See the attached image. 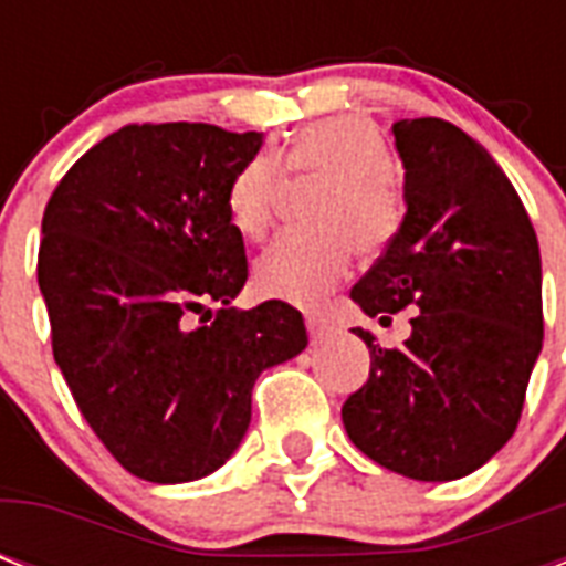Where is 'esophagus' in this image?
<instances>
[{
	"mask_svg": "<svg viewBox=\"0 0 566 566\" xmlns=\"http://www.w3.org/2000/svg\"><path fill=\"white\" fill-rule=\"evenodd\" d=\"M305 326H308L311 340H319V337H326L335 328V319L328 317L326 311H308L305 314Z\"/></svg>",
	"mask_w": 566,
	"mask_h": 566,
	"instance_id": "obj_1",
	"label": "esophagus"
}]
</instances>
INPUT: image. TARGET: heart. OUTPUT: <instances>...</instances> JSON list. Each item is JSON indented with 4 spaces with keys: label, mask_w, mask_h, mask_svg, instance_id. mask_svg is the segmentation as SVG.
I'll use <instances>...</instances> for the list:
<instances>
[{
    "label": "heart",
    "mask_w": 566,
    "mask_h": 566,
    "mask_svg": "<svg viewBox=\"0 0 566 566\" xmlns=\"http://www.w3.org/2000/svg\"><path fill=\"white\" fill-rule=\"evenodd\" d=\"M394 158L376 123L358 114L311 123L279 158H249L226 190V213L243 238L261 240L275 222L284 172L291 179L323 176L314 202V229L284 231L255 264L258 291L296 305H317L344 282L358 247L376 252L402 220Z\"/></svg>",
    "instance_id": "1"
}]
</instances>
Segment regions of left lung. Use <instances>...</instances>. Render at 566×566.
Masks as SVG:
<instances>
[{
	"instance_id": "left-lung-1",
	"label": "left lung",
	"mask_w": 566,
	"mask_h": 566,
	"mask_svg": "<svg viewBox=\"0 0 566 566\" xmlns=\"http://www.w3.org/2000/svg\"><path fill=\"white\" fill-rule=\"evenodd\" d=\"M405 213L353 296L370 317L411 305V337L370 346V378L344 402L346 434L385 470L452 482L514 434L544 346L541 249L517 190L461 128L399 119Z\"/></svg>"
}]
</instances>
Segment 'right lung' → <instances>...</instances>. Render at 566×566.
I'll list each match as a JSON object with an SVG mask.
<instances>
[{
    "label": "right lung",
    "mask_w": 566,
    "mask_h": 566,
    "mask_svg": "<svg viewBox=\"0 0 566 566\" xmlns=\"http://www.w3.org/2000/svg\"><path fill=\"white\" fill-rule=\"evenodd\" d=\"M258 149V132L132 123L87 149L43 211L55 364L102 447L146 482L213 473L247 434L261 370L308 346L287 302L229 305L249 266L226 190Z\"/></svg>",
    "instance_id": "add662e5"
}]
</instances>
